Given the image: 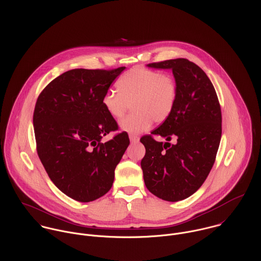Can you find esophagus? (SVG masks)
Masks as SVG:
<instances>
[{
	"instance_id": "obj_1",
	"label": "esophagus",
	"mask_w": 261,
	"mask_h": 261,
	"mask_svg": "<svg viewBox=\"0 0 261 261\" xmlns=\"http://www.w3.org/2000/svg\"><path fill=\"white\" fill-rule=\"evenodd\" d=\"M129 140L132 143H138L140 141V138L136 135H129Z\"/></svg>"
}]
</instances>
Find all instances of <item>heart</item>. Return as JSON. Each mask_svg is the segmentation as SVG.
I'll return each instance as SVG.
<instances>
[{"label":"heart","mask_w":261,"mask_h":261,"mask_svg":"<svg viewBox=\"0 0 261 261\" xmlns=\"http://www.w3.org/2000/svg\"><path fill=\"white\" fill-rule=\"evenodd\" d=\"M117 91L108 90L101 105L115 120L121 118L132 103L133 110L119 126L129 134H140L148 129L152 120L165 121L175 107L177 84L170 74L136 67L122 75L116 82Z\"/></svg>","instance_id":"obj_1"}]
</instances>
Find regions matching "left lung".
<instances>
[{
	"label": "left lung",
	"mask_w": 261,
	"mask_h": 261,
	"mask_svg": "<svg viewBox=\"0 0 261 261\" xmlns=\"http://www.w3.org/2000/svg\"><path fill=\"white\" fill-rule=\"evenodd\" d=\"M150 68L171 69L177 98L169 117L150 135L141 138L146 154L141 162L146 187L169 202L193 195L208 177L222 134V115L215 88L206 73L185 58L149 63ZM153 135L165 137L156 142ZM175 139L171 144L169 141Z\"/></svg>",
	"instance_id": "8db88e82"
}]
</instances>
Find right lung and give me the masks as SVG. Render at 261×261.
<instances>
[{"label": "right lung", "instance_id": "right-lung-1", "mask_svg": "<svg viewBox=\"0 0 261 261\" xmlns=\"http://www.w3.org/2000/svg\"><path fill=\"white\" fill-rule=\"evenodd\" d=\"M124 69H72L38 96L33 124L39 159L54 185L76 201H94L111 190L129 145L125 132L101 142L118 129L101 99Z\"/></svg>", "mask_w": 261, "mask_h": 261}]
</instances>
